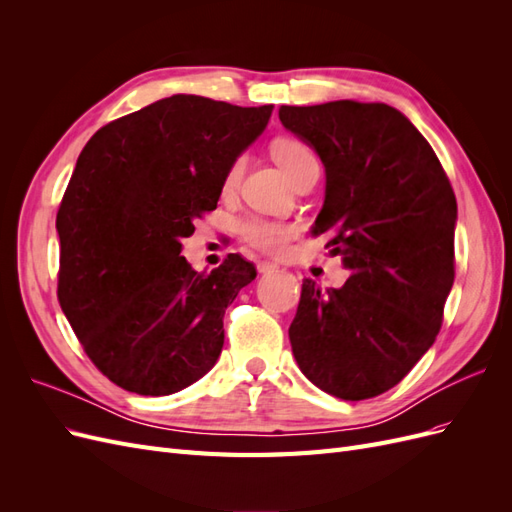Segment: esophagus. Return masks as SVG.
Returning <instances> with one entry per match:
<instances>
[{"mask_svg": "<svg viewBox=\"0 0 512 512\" xmlns=\"http://www.w3.org/2000/svg\"><path fill=\"white\" fill-rule=\"evenodd\" d=\"M258 273H262V275L277 273V265H271V262H258Z\"/></svg>", "mask_w": 512, "mask_h": 512, "instance_id": "obj_1", "label": "esophagus"}]
</instances>
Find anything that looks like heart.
<instances>
[{"mask_svg": "<svg viewBox=\"0 0 512 512\" xmlns=\"http://www.w3.org/2000/svg\"><path fill=\"white\" fill-rule=\"evenodd\" d=\"M271 151H273L275 162L282 166V170L288 175L290 181L297 179L303 170L318 164L314 151L309 149L303 141H297V138H280V141L273 143ZM241 168H243V160H237L230 166L224 181L226 188H232V185L237 183ZM239 228L247 243H252L254 247H258V250L269 252V254L280 252L290 235L288 226L271 222V220H262V218H247L241 222Z\"/></svg>", "mask_w": 512, "mask_h": 512, "instance_id": "1", "label": "heart"}]
</instances>
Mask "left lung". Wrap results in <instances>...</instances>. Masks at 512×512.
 <instances>
[{"mask_svg":"<svg viewBox=\"0 0 512 512\" xmlns=\"http://www.w3.org/2000/svg\"><path fill=\"white\" fill-rule=\"evenodd\" d=\"M327 188L312 235H329L350 277L305 280L288 335L303 376L361 401L393 389L436 342L455 280L457 200L425 136L397 108L337 100L282 106Z\"/></svg>","mask_w":512,"mask_h":512,"instance_id":"obj_1","label":"left lung"}]
</instances>
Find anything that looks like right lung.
Wrapping results in <instances>:
<instances>
[{"instance_id": "obj_1", "label": "right lung", "mask_w": 512, "mask_h": 512, "mask_svg": "<svg viewBox=\"0 0 512 512\" xmlns=\"http://www.w3.org/2000/svg\"><path fill=\"white\" fill-rule=\"evenodd\" d=\"M271 113L175 94L83 147L57 211V292L87 356L121 389L177 393L218 361L226 307L256 269L230 254L196 273L181 241L218 207L230 166Z\"/></svg>"}]
</instances>
